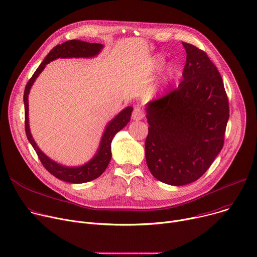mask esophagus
<instances>
[{
  "mask_svg": "<svg viewBox=\"0 0 257 257\" xmlns=\"http://www.w3.org/2000/svg\"><path fill=\"white\" fill-rule=\"evenodd\" d=\"M145 118V113L141 107H135L132 112V119L134 121H141Z\"/></svg>",
  "mask_w": 257,
  "mask_h": 257,
  "instance_id": "1",
  "label": "esophagus"
}]
</instances>
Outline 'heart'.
<instances>
[{
  "instance_id": "obj_1",
  "label": "heart",
  "mask_w": 257,
  "mask_h": 257,
  "mask_svg": "<svg viewBox=\"0 0 257 257\" xmlns=\"http://www.w3.org/2000/svg\"><path fill=\"white\" fill-rule=\"evenodd\" d=\"M156 62L158 65H163V63H164V59H163V57L161 56H157L156 58ZM174 76V68L172 66H169L167 69H166V74H165V79L166 80H170L172 79V77Z\"/></svg>"
}]
</instances>
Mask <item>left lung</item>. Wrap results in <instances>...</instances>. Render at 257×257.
Wrapping results in <instances>:
<instances>
[{
    "label": "left lung",
    "instance_id": "obj_1",
    "mask_svg": "<svg viewBox=\"0 0 257 257\" xmlns=\"http://www.w3.org/2000/svg\"><path fill=\"white\" fill-rule=\"evenodd\" d=\"M182 45L186 52L182 82L146 105L148 167L158 180L176 186L196 181L211 166L223 147L229 116L216 66L194 45Z\"/></svg>",
    "mask_w": 257,
    "mask_h": 257
}]
</instances>
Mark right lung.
Returning <instances> with one entry per match:
<instances>
[{
    "label": "right lung",
    "mask_w": 257,
    "mask_h": 257,
    "mask_svg": "<svg viewBox=\"0 0 257 257\" xmlns=\"http://www.w3.org/2000/svg\"><path fill=\"white\" fill-rule=\"evenodd\" d=\"M103 49L102 44L88 43L80 40H71L57 45L45 57L43 62L37 68V71L28 82L23 95V102H25V114H26V133L29 142L35 149L40 161L44 167L47 169L56 178L69 183H84L91 181L99 177L106 169L111 158V142L114 135L122 130L130 121L132 106H127L122 109L113 119H111L105 126L102 133L100 144L97 152L87 163L81 166H65L50 159L45 155L38 145L31 133L30 120H29V94L32 86L34 85L37 78L44 71L46 64L57 59V58H92L97 56Z\"/></svg>",
    "instance_id": "obj_1"
}]
</instances>
